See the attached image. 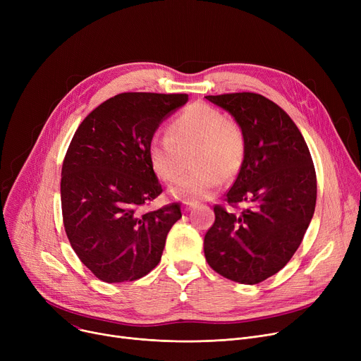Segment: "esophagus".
I'll use <instances>...</instances> for the list:
<instances>
[{"label":"esophagus","mask_w":361,"mask_h":361,"mask_svg":"<svg viewBox=\"0 0 361 361\" xmlns=\"http://www.w3.org/2000/svg\"><path fill=\"white\" fill-rule=\"evenodd\" d=\"M197 203H193V202H184V211H190L192 207H196Z\"/></svg>","instance_id":"esophagus-1"}]
</instances>
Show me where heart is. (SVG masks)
<instances>
[{"instance_id":"1","label":"heart","mask_w":361,"mask_h":361,"mask_svg":"<svg viewBox=\"0 0 361 361\" xmlns=\"http://www.w3.org/2000/svg\"><path fill=\"white\" fill-rule=\"evenodd\" d=\"M196 173L180 178L169 195L183 202L211 199L224 180L238 174L245 154L241 127L209 105L193 104L171 121L168 136L154 137L147 147L154 173L165 183L176 181L190 157Z\"/></svg>"}]
</instances>
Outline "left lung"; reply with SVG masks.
Here are the masks:
<instances>
[{
    "mask_svg": "<svg viewBox=\"0 0 361 361\" xmlns=\"http://www.w3.org/2000/svg\"><path fill=\"white\" fill-rule=\"evenodd\" d=\"M228 111L241 127L245 154L225 195L230 206L215 204V222L204 235L209 267L231 281L259 283L291 260L316 206V171L309 147L288 114L259 93L206 97Z\"/></svg>",
    "mask_w": 361,
    "mask_h": 361,
    "instance_id": "1",
    "label": "left lung"
}]
</instances>
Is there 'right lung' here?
Instances as JSON below:
<instances>
[{
    "label": "right lung",
    "instance_id": "obj_1",
    "mask_svg": "<svg viewBox=\"0 0 361 361\" xmlns=\"http://www.w3.org/2000/svg\"><path fill=\"white\" fill-rule=\"evenodd\" d=\"M188 101L185 93L127 92L82 121L61 169L64 230L85 267L104 282L136 281L161 260L180 203L143 212L162 187L147 147L162 120Z\"/></svg>",
    "mask_w": 361,
    "mask_h": 361
}]
</instances>
